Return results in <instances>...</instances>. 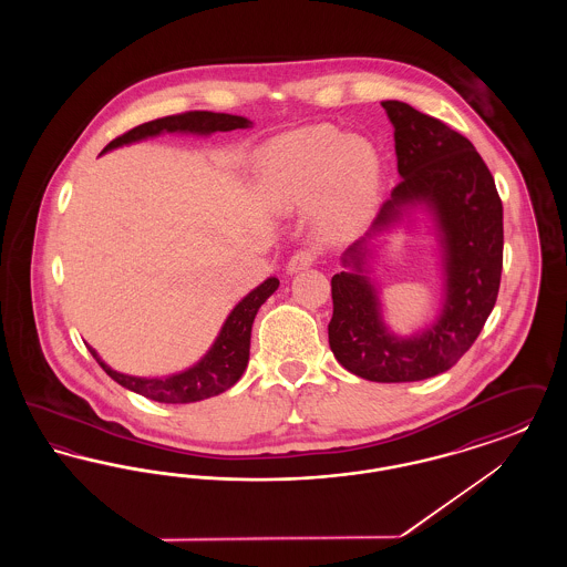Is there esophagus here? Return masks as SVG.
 Here are the masks:
<instances>
[{"mask_svg": "<svg viewBox=\"0 0 567 567\" xmlns=\"http://www.w3.org/2000/svg\"><path fill=\"white\" fill-rule=\"evenodd\" d=\"M315 259H317V255L312 250H297L296 255L287 264V271L296 274L299 270H308L315 264Z\"/></svg>", "mask_w": 567, "mask_h": 567, "instance_id": "obj_1", "label": "esophagus"}]
</instances>
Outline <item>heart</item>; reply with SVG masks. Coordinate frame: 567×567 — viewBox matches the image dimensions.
I'll use <instances>...</instances> for the list:
<instances>
[{"label":"heart","mask_w":567,"mask_h":567,"mask_svg":"<svg viewBox=\"0 0 567 567\" xmlns=\"http://www.w3.org/2000/svg\"><path fill=\"white\" fill-rule=\"evenodd\" d=\"M261 178L280 210H306L319 202L327 225L354 227L377 208L382 157L365 137L312 125L271 142Z\"/></svg>","instance_id":"obj_1"}]
</instances>
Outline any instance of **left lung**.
Returning a JSON list of instances; mask_svg holds the SVG:
<instances>
[{"label":"left lung","mask_w":567,"mask_h":567,"mask_svg":"<svg viewBox=\"0 0 567 567\" xmlns=\"http://www.w3.org/2000/svg\"><path fill=\"white\" fill-rule=\"evenodd\" d=\"M393 125L402 183L372 227L340 257L331 278L329 347L342 368L372 382H414L451 370L495 306L504 261V210L474 144L398 100L382 102ZM416 209L431 216L443 271V308L425 330L398 337L383 323L371 261L381 238Z\"/></svg>","instance_id":"obj_1"}]
</instances>
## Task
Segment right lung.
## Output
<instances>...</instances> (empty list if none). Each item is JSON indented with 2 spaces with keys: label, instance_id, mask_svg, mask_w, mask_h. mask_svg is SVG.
Returning a JSON list of instances; mask_svg holds the SVG:
<instances>
[{
  "label": "right lung",
  "instance_id": "add662e5",
  "mask_svg": "<svg viewBox=\"0 0 567 567\" xmlns=\"http://www.w3.org/2000/svg\"><path fill=\"white\" fill-rule=\"evenodd\" d=\"M252 127V121L238 116V114H225V112H185L174 116H163L157 121H148L144 125H137L132 132L118 135L112 140L109 146L102 151L109 153L114 148L142 142L146 137H155L162 134H193L210 135L215 132H231V130H248ZM280 280L270 276L264 280L257 289H252L248 296L236 303V308L229 312L225 323L220 327L213 347L208 352L187 370L178 374H169L163 378H142L121 374L112 370L109 363L97 354L93 347L89 352L95 357V361L104 368V372L112 380H116L121 386L134 391L137 395H144L153 402L162 404H190L202 402L208 398H215L218 393L234 386L248 365L250 354V331L252 321L259 312V308L266 303V299L278 289Z\"/></svg>",
  "mask_w": 567,
  "mask_h": 567
}]
</instances>
